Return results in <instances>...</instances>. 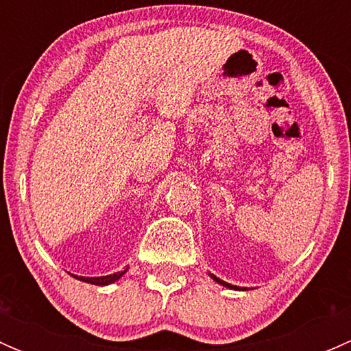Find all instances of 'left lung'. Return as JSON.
<instances>
[{"instance_id":"1","label":"left lung","mask_w":351,"mask_h":351,"mask_svg":"<svg viewBox=\"0 0 351 351\" xmlns=\"http://www.w3.org/2000/svg\"><path fill=\"white\" fill-rule=\"evenodd\" d=\"M208 277H210L214 282H217V284H221L222 287H228V289H232V290H250V289H246V287H238V285L226 284V282H222L221 278H217V277H215V275H212V274H208Z\"/></svg>"}]
</instances>
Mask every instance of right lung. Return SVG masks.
I'll return each instance as SVG.
<instances>
[{"mask_svg": "<svg viewBox=\"0 0 351 351\" xmlns=\"http://www.w3.org/2000/svg\"><path fill=\"white\" fill-rule=\"evenodd\" d=\"M127 270H129V268H125V270H122V271H117V274L105 275V277H80V275H73V277L76 278V280L86 282V284L105 287V285L113 284V282H117V280H119V278H122L123 275H125V271H127Z\"/></svg>", "mask_w": 351, "mask_h": 351, "instance_id": "right-lung-1", "label": "right lung"}]
</instances>
